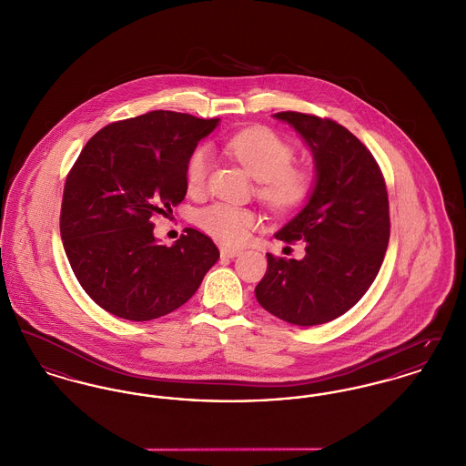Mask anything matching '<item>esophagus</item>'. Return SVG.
<instances>
[{
    "instance_id": "esophagus-1",
    "label": "esophagus",
    "mask_w": 466,
    "mask_h": 466,
    "mask_svg": "<svg viewBox=\"0 0 466 466\" xmlns=\"http://www.w3.org/2000/svg\"><path fill=\"white\" fill-rule=\"evenodd\" d=\"M240 249H231V248H220V256H224V258H237V256H240Z\"/></svg>"
}]
</instances>
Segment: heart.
I'll use <instances>...</instances> for the list:
<instances>
[{
    "instance_id": "heart-1",
    "label": "heart",
    "mask_w": 466,
    "mask_h": 466,
    "mask_svg": "<svg viewBox=\"0 0 466 466\" xmlns=\"http://www.w3.org/2000/svg\"><path fill=\"white\" fill-rule=\"evenodd\" d=\"M224 151L259 181V198L274 210L287 213L300 207L313 190V174L294 167V147L268 127H248L224 142ZM212 158L207 147H198L187 162V185L192 192L207 185ZM258 213L228 203H215L198 213V224L213 238L228 246L248 240L258 226Z\"/></svg>"
}]
</instances>
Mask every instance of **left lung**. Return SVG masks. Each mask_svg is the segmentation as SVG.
Here are the masks:
<instances>
[{
	"label": "left lung",
	"mask_w": 466,
	"mask_h": 466,
	"mask_svg": "<svg viewBox=\"0 0 466 466\" xmlns=\"http://www.w3.org/2000/svg\"><path fill=\"white\" fill-rule=\"evenodd\" d=\"M313 153L315 187L276 238L304 242L302 259L267 254L254 289L261 308L294 326H319L349 311L374 283L390 240L381 169L347 127L300 112H279Z\"/></svg>",
	"instance_id": "8db88e82"
}]
</instances>
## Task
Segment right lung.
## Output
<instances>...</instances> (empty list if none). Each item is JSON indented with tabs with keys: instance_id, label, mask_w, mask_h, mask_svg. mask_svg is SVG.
<instances>
[{
	"instance_id": "1",
	"label": "right lung",
	"mask_w": 466,
	"mask_h": 466,
	"mask_svg": "<svg viewBox=\"0 0 466 466\" xmlns=\"http://www.w3.org/2000/svg\"><path fill=\"white\" fill-rule=\"evenodd\" d=\"M218 119L155 110L99 129L69 170L60 235L82 289L108 313L144 322L194 296L218 259L205 233L187 228L160 246L153 218L187 194V162Z\"/></svg>"
}]
</instances>
